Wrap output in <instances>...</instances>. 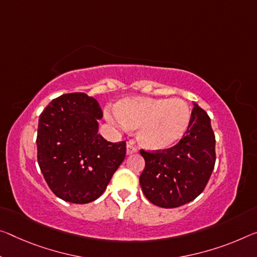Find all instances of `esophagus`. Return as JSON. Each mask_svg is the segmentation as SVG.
Wrapping results in <instances>:
<instances>
[{"instance_id": "1", "label": "esophagus", "mask_w": 257, "mask_h": 257, "mask_svg": "<svg viewBox=\"0 0 257 257\" xmlns=\"http://www.w3.org/2000/svg\"><path fill=\"white\" fill-rule=\"evenodd\" d=\"M134 153H137V149L134 148L132 144H127V154L130 156V154H134Z\"/></svg>"}]
</instances>
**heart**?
Wrapping results in <instances>:
<instances>
[{
	"instance_id": "heart-1",
	"label": "heart",
	"mask_w": 257,
	"mask_h": 257,
	"mask_svg": "<svg viewBox=\"0 0 257 257\" xmlns=\"http://www.w3.org/2000/svg\"><path fill=\"white\" fill-rule=\"evenodd\" d=\"M115 115L109 111L106 117L120 128L137 130V141L142 146L160 151L172 148L187 132L191 109L180 98L128 97L114 106Z\"/></svg>"
}]
</instances>
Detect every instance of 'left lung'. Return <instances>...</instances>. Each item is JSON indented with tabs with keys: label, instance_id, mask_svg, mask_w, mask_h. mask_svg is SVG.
I'll use <instances>...</instances> for the list:
<instances>
[{
	"label": "left lung",
	"instance_id": "left-lung-1",
	"mask_svg": "<svg viewBox=\"0 0 257 257\" xmlns=\"http://www.w3.org/2000/svg\"><path fill=\"white\" fill-rule=\"evenodd\" d=\"M141 154L145 168L140 183L149 201L176 208L194 200L208 183L216 160L208 114L194 104L190 127L176 145L157 152L141 150Z\"/></svg>",
	"mask_w": 257,
	"mask_h": 257
}]
</instances>
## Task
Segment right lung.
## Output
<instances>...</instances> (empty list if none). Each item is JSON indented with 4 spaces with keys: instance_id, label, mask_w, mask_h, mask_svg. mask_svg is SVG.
I'll use <instances>...</instances> for the list:
<instances>
[{
    "instance_id": "obj_1",
    "label": "right lung",
    "mask_w": 257,
    "mask_h": 257,
    "mask_svg": "<svg viewBox=\"0 0 257 257\" xmlns=\"http://www.w3.org/2000/svg\"><path fill=\"white\" fill-rule=\"evenodd\" d=\"M103 112L83 92L51 101L39 119L38 162L57 197L72 203L99 198L125 157V142L111 143L98 134Z\"/></svg>"
}]
</instances>
